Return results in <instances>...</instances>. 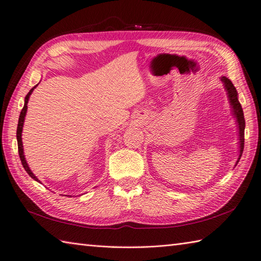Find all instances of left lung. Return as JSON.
<instances>
[{
    "instance_id": "left-lung-1",
    "label": "left lung",
    "mask_w": 261,
    "mask_h": 261,
    "mask_svg": "<svg viewBox=\"0 0 261 261\" xmlns=\"http://www.w3.org/2000/svg\"><path fill=\"white\" fill-rule=\"evenodd\" d=\"M221 81L224 84V88L227 91V97L228 100H230V105L232 108V112L234 114V117L236 118V122H238L239 125V139H240V155L239 159L236 161V164L239 163L243 150H244V133H245V118H244V113H243V109L240 103V101L238 99V91H236V88L232 82L228 80L226 77H221ZM235 164V165H236Z\"/></svg>"
}]
</instances>
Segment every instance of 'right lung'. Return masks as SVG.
I'll list each match as a JSON object with an SVG mask.
<instances>
[{
  "instance_id": "1",
  "label": "right lung",
  "mask_w": 261,
  "mask_h": 261,
  "mask_svg": "<svg viewBox=\"0 0 261 261\" xmlns=\"http://www.w3.org/2000/svg\"><path fill=\"white\" fill-rule=\"evenodd\" d=\"M35 88H36V86L27 93V96L25 97V105H23V108L21 109V112H20V115H19V120H18V126H17L16 137H17V144H18V153H19V158H20V161H21V164H22L23 169L26 170V172L28 173L29 176H30L31 178H34V179L37 180V181H40V180H39V179L36 177V175L34 174L33 172H31V170H30L29 167H28V164H27L26 159H25V155H23V148H22V141H21V132H22L23 121H25V116H26V112H27V103H28V100H29L30 94L33 93V91H34Z\"/></svg>"
}]
</instances>
